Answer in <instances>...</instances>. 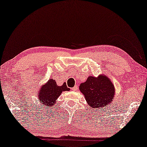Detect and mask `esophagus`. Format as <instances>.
<instances>
[{
	"label": "esophagus",
	"instance_id": "esophagus-1",
	"mask_svg": "<svg viewBox=\"0 0 147 147\" xmlns=\"http://www.w3.org/2000/svg\"><path fill=\"white\" fill-rule=\"evenodd\" d=\"M77 89H78V86H77V85H76L74 88H72V89H71V90H72L73 91H77Z\"/></svg>",
	"mask_w": 147,
	"mask_h": 147
}]
</instances>
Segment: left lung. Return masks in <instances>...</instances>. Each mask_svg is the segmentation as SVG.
<instances>
[{
    "label": "left lung",
    "mask_w": 147,
    "mask_h": 147,
    "mask_svg": "<svg viewBox=\"0 0 147 147\" xmlns=\"http://www.w3.org/2000/svg\"><path fill=\"white\" fill-rule=\"evenodd\" d=\"M79 90L84 95L89 106L96 109H105L111 104L115 95V88L106 75L100 74L96 77L90 76L86 82L79 86Z\"/></svg>",
    "instance_id": "obj_1"
}]
</instances>
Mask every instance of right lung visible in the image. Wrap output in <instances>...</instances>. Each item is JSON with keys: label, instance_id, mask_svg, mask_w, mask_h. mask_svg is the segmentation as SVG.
Segmentation results:
<instances>
[{"label": "right lung", "instance_id": "right-lung-1", "mask_svg": "<svg viewBox=\"0 0 147 147\" xmlns=\"http://www.w3.org/2000/svg\"><path fill=\"white\" fill-rule=\"evenodd\" d=\"M70 91L66 83L62 86H58L53 79H50L45 84H43L38 91V98L44 106H54L57 99L63 91Z\"/></svg>", "mask_w": 147, "mask_h": 147}]
</instances>
